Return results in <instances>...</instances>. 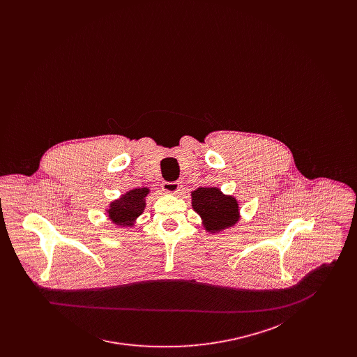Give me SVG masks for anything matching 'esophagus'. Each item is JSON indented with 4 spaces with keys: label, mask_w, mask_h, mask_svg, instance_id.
Listing matches in <instances>:
<instances>
[{
    "label": "esophagus",
    "mask_w": 357,
    "mask_h": 357,
    "mask_svg": "<svg viewBox=\"0 0 357 357\" xmlns=\"http://www.w3.org/2000/svg\"><path fill=\"white\" fill-rule=\"evenodd\" d=\"M162 188L169 194H178L181 191V185L178 182H163Z\"/></svg>",
    "instance_id": "34e87169"
}]
</instances>
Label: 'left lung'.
<instances>
[{
    "label": "left lung",
    "mask_w": 357,
    "mask_h": 357,
    "mask_svg": "<svg viewBox=\"0 0 357 357\" xmlns=\"http://www.w3.org/2000/svg\"><path fill=\"white\" fill-rule=\"evenodd\" d=\"M192 207L202 217L208 231H220L238 221L236 198L223 195L218 188L199 187L191 192Z\"/></svg>",
    "instance_id": "obj_1"
}]
</instances>
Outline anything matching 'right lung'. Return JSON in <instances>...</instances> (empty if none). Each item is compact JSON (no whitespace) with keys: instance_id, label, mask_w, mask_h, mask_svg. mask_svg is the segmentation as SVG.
Listing matches in <instances>:
<instances>
[{"instance_id":"add662e5","label":"right lung","mask_w":357,"mask_h":357,"mask_svg":"<svg viewBox=\"0 0 357 357\" xmlns=\"http://www.w3.org/2000/svg\"><path fill=\"white\" fill-rule=\"evenodd\" d=\"M149 188H135L121 195V198L111 204L108 210L109 218L116 225L131 226L132 222L143 213L146 207V195L149 194Z\"/></svg>"}]
</instances>
